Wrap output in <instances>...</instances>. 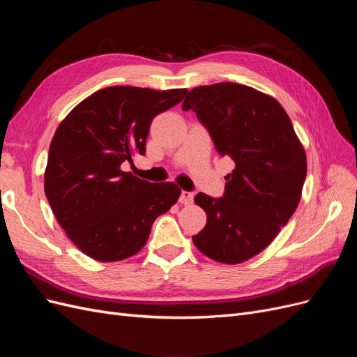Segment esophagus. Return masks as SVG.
Returning <instances> with one entry per match:
<instances>
[{
	"mask_svg": "<svg viewBox=\"0 0 357 357\" xmlns=\"http://www.w3.org/2000/svg\"><path fill=\"white\" fill-rule=\"evenodd\" d=\"M178 201L181 202V204H192L193 202V192H188V190H181V193H180V198H178Z\"/></svg>",
	"mask_w": 357,
	"mask_h": 357,
	"instance_id": "obj_1",
	"label": "esophagus"
}]
</instances>
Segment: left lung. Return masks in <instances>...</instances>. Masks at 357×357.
Returning a JSON list of instances; mask_svg holds the SVG:
<instances>
[{
  "instance_id": "left-lung-1",
  "label": "left lung",
  "mask_w": 357,
  "mask_h": 357,
  "mask_svg": "<svg viewBox=\"0 0 357 357\" xmlns=\"http://www.w3.org/2000/svg\"><path fill=\"white\" fill-rule=\"evenodd\" d=\"M181 107L197 113L219 155L235 162L223 197H195L207 225L193 244L213 261L244 262L295 213L307 176L304 147L277 100L244 84L199 86Z\"/></svg>"
}]
</instances>
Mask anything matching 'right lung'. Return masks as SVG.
Segmentation results:
<instances>
[{"label": "right lung", "mask_w": 357, "mask_h": 357, "mask_svg": "<svg viewBox=\"0 0 357 357\" xmlns=\"http://www.w3.org/2000/svg\"><path fill=\"white\" fill-rule=\"evenodd\" d=\"M186 89L112 86L74 107L49 147L45 192L68 238L95 261L116 262L142 250L158 215L180 197L174 183H150L122 171L146 153L150 123Z\"/></svg>", "instance_id": "obj_1"}]
</instances>
